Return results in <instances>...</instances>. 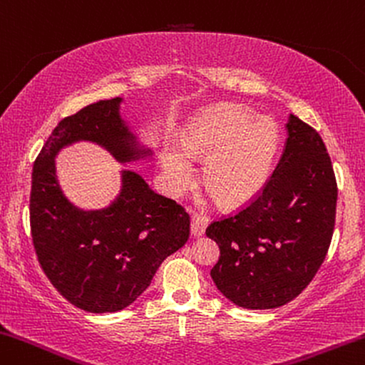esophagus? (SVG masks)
Returning a JSON list of instances; mask_svg holds the SVG:
<instances>
[{
    "mask_svg": "<svg viewBox=\"0 0 365 365\" xmlns=\"http://www.w3.org/2000/svg\"><path fill=\"white\" fill-rule=\"evenodd\" d=\"M209 225V218L204 215H194L192 220H190V232H192L194 237H202L205 233V228Z\"/></svg>",
    "mask_w": 365,
    "mask_h": 365,
    "instance_id": "1",
    "label": "esophagus"
}]
</instances>
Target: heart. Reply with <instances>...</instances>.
<instances>
[{
  "instance_id": "heart-1",
  "label": "heart",
  "mask_w": 365,
  "mask_h": 365,
  "mask_svg": "<svg viewBox=\"0 0 365 365\" xmlns=\"http://www.w3.org/2000/svg\"><path fill=\"white\" fill-rule=\"evenodd\" d=\"M243 106L223 104L199 115L182 137V147L168 145L160 163L166 189L179 195L194 181L192 160L205 158V187L223 205L250 200L264 184L277 148V128L253 119Z\"/></svg>"
}]
</instances>
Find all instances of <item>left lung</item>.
Instances as JSON below:
<instances>
[{"label":"left lung","instance_id":"8db88e82","mask_svg":"<svg viewBox=\"0 0 365 365\" xmlns=\"http://www.w3.org/2000/svg\"><path fill=\"white\" fill-rule=\"evenodd\" d=\"M284 153L261 192L205 235L220 248L210 276L235 305L277 308L302 294L333 238L338 184L315 128L290 114Z\"/></svg>","mask_w":365,"mask_h":365}]
</instances>
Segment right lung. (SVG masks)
Masks as SVG:
<instances>
[{
	"mask_svg": "<svg viewBox=\"0 0 365 365\" xmlns=\"http://www.w3.org/2000/svg\"><path fill=\"white\" fill-rule=\"evenodd\" d=\"M120 101H98L60 120L32 170L31 233L38 264L61 297L91 313L133 304L189 238L184 207L153 192L133 171H122L119 197L106 209L81 210L61 192L55 155L66 145L89 140L120 163L151 155L120 119Z\"/></svg>",
	"mask_w": 365,
	"mask_h": 365,
	"instance_id": "1",
	"label": "right lung"
}]
</instances>
